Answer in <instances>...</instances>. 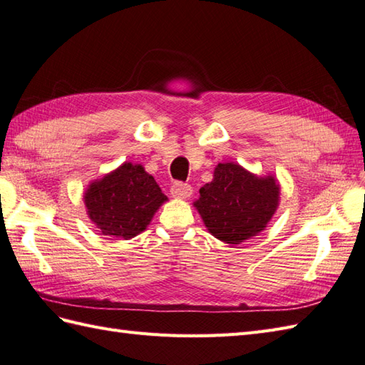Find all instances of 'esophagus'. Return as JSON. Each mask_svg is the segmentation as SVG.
Wrapping results in <instances>:
<instances>
[{
    "instance_id": "34e87169",
    "label": "esophagus",
    "mask_w": 365,
    "mask_h": 365,
    "mask_svg": "<svg viewBox=\"0 0 365 365\" xmlns=\"http://www.w3.org/2000/svg\"><path fill=\"white\" fill-rule=\"evenodd\" d=\"M171 194L174 197H180V199H186L190 197L192 194V188L191 185L183 183V182H175L171 185Z\"/></svg>"
}]
</instances>
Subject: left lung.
<instances>
[{"label": "left lung", "instance_id": "8db88e82", "mask_svg": "<svg viewBox=\"0 0 365 365\" xmlns=\"http://www.w3.org/2000/svg\"><path fill=\"white\" fill-rule=\"evenodd\" d=\"M194 202L210 233L227 244H241L259 233L278 205L272 175H253L235 163H219L213 182L203 185Z\"/></svg>", "mask_w": 365, "mask_h": 365}]
</instances>
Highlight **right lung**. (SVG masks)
<instances>
[{"label": "right lung", "instance_id": "add662e5", "mask_svg": "<svg viewBox=\"0 0 365 365\" xmlns=\"http://www.w3.org/2000/svg\"><path fill=\"white\" fill-rule=\"evenodd\" d=\"M166 199L154 177L132 163L93 182L86 192L91 221L104 235L124 240L141 233Z\"/></svg>", "mask_w": 365, "mask_h": 365}]
</instances>
